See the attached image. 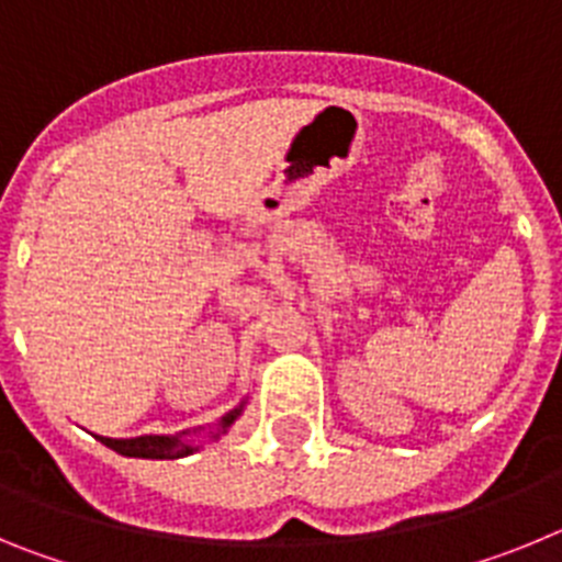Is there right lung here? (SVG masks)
<instances>
[{
	"mask_svg": "<svg viewBox=\"0 0 562 562\" xmlns=\"http://www.w3.org/2000/svg\"><path fill=\"white\" fill-rule=\"evenodd\" d=\"M238 411L241 408L231 411V414L222 419V428L233 425ZM98 439H101L106 448H112L114 453L132 456V459H180V456L191 453V445L180 441V436H137V439H103V436H98Z\"/></svg>",
	"mask_w": 562,
	"mask_h": 562,
	"instance_id": "right-lung-1",
	"label": "right lung"
}]
</instances>
